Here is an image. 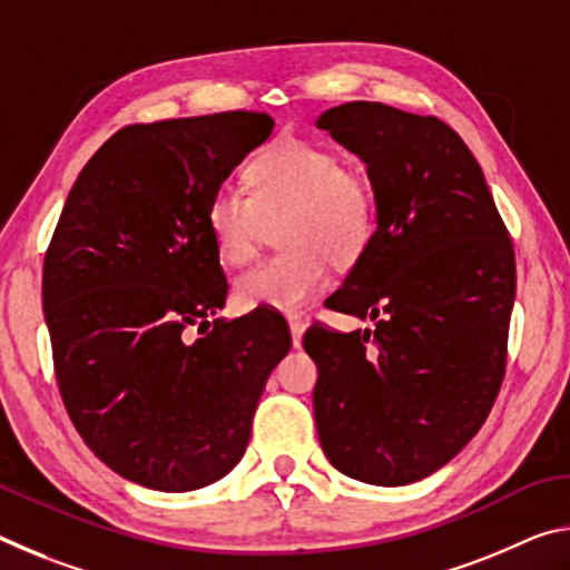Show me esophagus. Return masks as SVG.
Instances as JSON below:
<instances>
[{
    "label": "esophagus",
    "mask_w": 570,
    "mask_h": 570,
    "mask_svg": "<svg viewBox=\"0 0 570 570\" xmlns=\"http://www.w3.org/2000/svg\"><path fill=\"white\" fill-rule=\"evenodd\" d=\"M288 330H292L294 346H302L304 332H306V322L302 320V316H288Z\"/></svg>",
    "instance_id": "esophagus-1"
}]
</instances>
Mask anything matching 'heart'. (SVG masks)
I'll return each mask as SVG.
<instances>
[{
    "label": "heart",
    "instance_id": "heart-1",
    "mask_svg": "<svg viewBox=\"0 0 570 570\" xmlns=\"http://www.w3.org/2000/svg\"><path fill=\"white\" fill-rule=\"evenodd\" d=\"M250 196L234 186L214 190L206 226L216 254L244 266L278 217L282 254L238 276L236 298L246 308L294 314L322 292L330 262L362 256L377 224V200L362 173L344 168L336 153L298 138H276L246 170Z\"/></svg>",
    "mask_w": 570,
    "mask_h": 570
}]
</instances>
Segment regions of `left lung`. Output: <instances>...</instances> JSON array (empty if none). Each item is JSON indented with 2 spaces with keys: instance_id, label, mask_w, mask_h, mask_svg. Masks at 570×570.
<instances>
[{
  "instance_id": "obj_1",
  "label": "left lung",
  "mask_w": 570,
  "mask_h": 570,
  "mask_svg": "<svg viewBox=\"0 0 570 570\" xmlns=\"http://www.w3.org/2000/svg\"><path fill=\"white\" fill-rule=\"evenodd\" d=\"M316 128L364 163L377 200L370 244L326 302L374 330L304 334L316 432L344 475L410 485L448 465L498 397L513 244L480 163L442 120L360 100Z\"/></svg>"
}]
</instances>
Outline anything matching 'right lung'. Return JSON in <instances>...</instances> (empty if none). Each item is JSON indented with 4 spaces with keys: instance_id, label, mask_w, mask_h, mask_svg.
I'll return each mask as SVG.
<instances>
[{
    "instance_id": "1",
    "label": "right lung",
    "mask_w": 570,
    "mask_h": 570,
    "mask_svg": "<svg viewBox=\"0 0 570 570\" xmlns=\"http://www.w3.org/2000/svg\"><path fill=\"white\" fill-rule=\"evenodd\" d=\"M272 130L244 110L128 125L80 170L47 248L42 306L67 414L142 488L188 493L228 475L292 350L268 308L210 322L228 284L206 206Z\"/></svg>"
}]
</instances>
